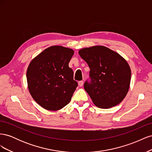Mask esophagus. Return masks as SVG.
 Listing matches in <instances>:
<instances>
[{
  "instance_id": "obj_1",
  "label": "esophagus",
  "mask_w": 152,
  "mask_h": 152,
  "mask_svg": "<svg viewBox=\"0 0 152 152\" xmlns=\"http://www.w3.org/2000/svg\"><path fill=\"white\" fill-rule=\"evenodd\" d=\"M83 84H84V82L82 81V80L79 82V86L80 87H82V86H83Z\"/></svg>"
}]
</instances>
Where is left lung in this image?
<instances>
[{
	"mask_svg": "<svg viewBox=\"0 0 152 152\" xmlns=\"http://www.w3.org/2000/svg\"><path fill=\"white\" fill-rule=\"evenodd\" d=\"M79 53L90 68V80H87L84 87L94 104L109 108L120 103L130 86L131 72L127 62L102 45L82 49Z\"/></svg>",
	"mask_w": 152,
	"mask_h": 152,
	"instance_id": "left-lung-1",
	"label": "left lung"
}]
</instances>
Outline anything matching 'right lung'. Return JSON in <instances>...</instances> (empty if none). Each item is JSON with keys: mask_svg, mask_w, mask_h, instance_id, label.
<instances>
[{"mask_svg": "<svg viewBox=\"0 0 152 152\" xmlns=\"http://www.w3.org/2000/svg\"><path fill=\"white\" fill-rule=\"evenodd\" d=\"M73 50L62 46L45 49L32 60L26 78L32 98L48 110H60L69 103L78 86L68 66Z\"/></svg>", "mask_w": 152, "mask_h": 152, "instance_id": "obj_1", "label": "right lung"}]
</instances>
